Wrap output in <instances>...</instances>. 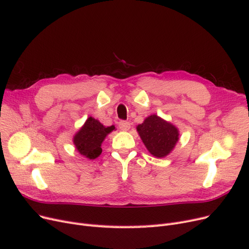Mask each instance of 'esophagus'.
I'll return each mask as SVG.
<instances>
[{
  "instance_id": "34e87169",
  "label": "esophagus",
  "mask_w": 249,
  "mask_h": 249,
  "mask_svg": "<svg viewBox=\"0 0 249 249\" xmlns=\"http://www.w3.org/2000/svg\"><path fill=\"white\" fill-rule=\"evenodd\" d=\"M118 126L122 131H129L130 127H131V124H130V123H127V122H120L118 124Z\"/></svg>"
}]
</instances>
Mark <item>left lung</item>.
I'll return each mask as SVG.
<instances>
[{
	"label": "left lung",
	"mask_w": 249,
	"mask_h": 249,
	"mask_svg": "<svg viewBox=\"0 0 249 249\" xmlns=\"http://www.w3.org/2000/svg\"><path fill=\"white\" fill-rule=\"evenodd\" d=\"M136 129L143 144L156 158L168 156L179 139L178 127L156 114L146 117Z\"/></svg>",
	"instance_id": "8db88e82"
}]
</instances>
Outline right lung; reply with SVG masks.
<instances>
[{
  "label": "right lung",
  "instance_id": "right-lung-1",
  "mask_svg": "<svg viewBox=\"0 0 249 249\" xmlns=\"http://www.w3.org/2000/svg\"><path fill=\"white\" fill-rule=\"evenodd\" d=\"M114 130V125L105 126L100 120L90 116L74 134L72 142L80 155L89 160H93L102 154L101 146L105 138Z\"/></svg>",
  "mask_w": 249,
  "mask_h": 249
}]
</instances>
